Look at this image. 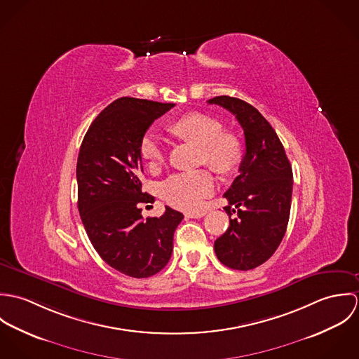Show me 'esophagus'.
Returning <instances> with one entry per match:
<instances>
[{
	"mask_svg": "<svg viewBox=\"0 0 359 359\" xmlns=\"http://www.w3.org/2000/svg\"><path fill=\"white\" fill-rule=\"evenodd\" d=\"M205 211H189V212H187V217H189V218H202V217H205Z\"/></svg>",
	"mask_w": 359,
	"mask_h": 359,
	"instance_id": "34e87169",
	"label": "esophagus"
}]
</instances>
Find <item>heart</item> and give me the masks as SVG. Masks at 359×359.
<instances>
[{
    "label": "heart",
    "instance_id": "b5f03b06",
    "mask_svg": "<svg viewBox=\"0 0 359 359\" xmlns=\"http://www.w3.org/2000/svg\"><path fill=\"white\" fill-rule=\"evenodd\" d=\"M168 130L178 138L199 147V161L217 174H228L236 168L242 157V147L236 135L222 131V124L214 117L191 111L175 121ZM140 154L152 168L164 161V148L160 138L148 131L140 141ZM214 191V180L207 170L181 172L167 178L160 187L161 198L172 207L196 210Z\"/></svg>",
    "mask_w": 359,
    "mask_h": 359
}]
</instances>
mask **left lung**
I'll list each match as a JSON object with an SVG mask.
<instances>
[{"label": "left lung", "instance_id": "8db88e82", "mask_svg": "<svg viewBox=\"0 0 359 359\" xmlns=\"http://www.w3.org/2000/svg\"><path fill=\"white\" fill-rule=\"evenodd\" d=\"M207 102L229 110L245 133L239 175L224 194L229 202L224 207L229 226L214 242V250L224 265L249 271L272 256L285 236L293 192L292 165L275 130L255 106L226 95ZM232 212H238L236 219L230 218Z\"/></svg>", "mask_w": 359, "mask_h": 359}]
</instances>
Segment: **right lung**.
<instances>
[{
    "label": "right lung",
    "mask_w": 359,
    "mask_h": 359,
    "mask_svg": "<svg viewBox=\"0 0 359 359\" xmlns=\"http://www.w3.org/2000/svg\"><path fill=\"white\" fill-rule=\"evenodd\" d=\"M174 103L123 97L91 123L77 158L79 211L86 232L103 261L133 278L160 272L172 253L182 212L165 205L160 217L144 219L140 141Z\"/></svg>",
    "instance_id": "1"
}]
</instances>
